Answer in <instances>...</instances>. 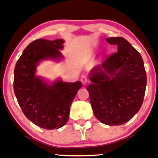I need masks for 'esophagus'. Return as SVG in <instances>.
Wrapping results in <instances>:
<instances>
[{"label": "esophagus", "mask_w": 158, "mask_h": 158, "mask_svg": "<svg viewBox=\"0 0 158 158\" xmlns=\"http://www.w3.org/2000/svg\"><path fill=\"white\" fill-rule=\"evenodd\" d=\"M81 81L83 85H85L88 83V79H87V77L85 76H82L81 78Z\"/></svg>", "instance_id": "1"}]
</instances>
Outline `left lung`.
I'll return each mask as SVG.
<instances>
[{"label": "left lung", "mask_w": 158, "mask_h": 158, "mask_svg": "<svg viewBox=\"0 0 158 158\" xmlns=\"http://www.w3.org/2000/svg\"><path fill=\"white\" fill-rule=\"evenodd\" d=\"M117 52L90 70L87 87L93 112L101 123L119 126L129 121L142 106L147 79L139 52L122 37L106 39Z\"/></svg>", "instance_id": "1"}]
</instances>
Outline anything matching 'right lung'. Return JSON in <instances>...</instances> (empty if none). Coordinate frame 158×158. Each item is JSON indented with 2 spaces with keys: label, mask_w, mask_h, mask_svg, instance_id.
<instances>
[{
  "label": "right lung",
  "mask_w": 158,
  "mask_h": 158,
  "mask_svg": "<svg viewBox=\"0 0 158 158\" xmlns=\"http://www.w3.org/2000/svg\"><path fill=\"white\" fill-rule=\"evenodd\" d=\"M64 40H35L22 52L14 70V92L23 113L29 120L44 129H58L68 122L70 108L81 81L66 82L57 78L50 82L36 75L43 61L56 62L64 59L60 50Z\"/></svg>",
  "instance_id": "add662e5"
}]
</instances>
